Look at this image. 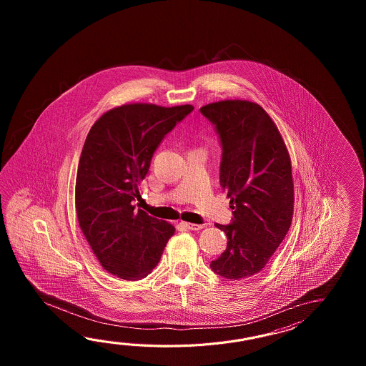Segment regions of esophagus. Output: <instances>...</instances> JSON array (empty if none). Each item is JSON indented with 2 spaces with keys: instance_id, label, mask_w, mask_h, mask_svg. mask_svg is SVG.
<instances>
[{
  "instance_id": "esophagus-1",
  "label": "esophagus",
  "mask_w": 366,
  "mask_h": 366,
  "mask_svg": "<svg viewBox=\"0 0 366 366\" xmlns=\"http://www.w3.org/2000/svg\"><path fill=\"white\" fill-rule=\"evenodd\" d=\"M180 226L184 227L187 230H202L204 225H199V224H191V222H180Z\"/></svg>"
}]
</instances>
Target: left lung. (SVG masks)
<instances>
[{
    "mask_svg": "<svg viewBox=\"0 0 366 366\" xmlns=\"http://www.w3.org/2000/svg\"><path fill=\"white\" fill-rule=\"evenodd\" d=\"M200 111L219 134L224 150L219 180L234 209L230 225L216 224L226 234L227 246L210 268L229 280H242L264 268L292 225L290 156L260 104L226 99Z\"/></svg>",
    "mask_w": 366,
    "mask_h": 366,
    "instance_id": "1",
    "label": "left lung"
}]
</instances>
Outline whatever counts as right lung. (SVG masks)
Segmentation results:
<instances>
[{"instance_id": "obj_1", "label": "right lung", "mask_w": 366, "mask_h": 366, "mask_svg": "<svg viewBox=\"0 0 366 366\" xmlns=\"http://www.w3.org/2000/svg\"><path fill=\"white\" fill-rule=\"evenodd\" d=\"M194 109L128 103L104 112L87 133L76 179V212L86 241L107 272L123 280L147 277L175 227L134 210L152 157Z\"/></svg>"}]
</instances>
